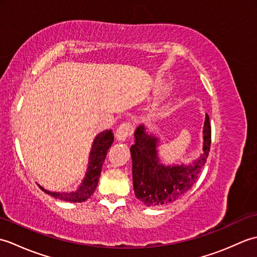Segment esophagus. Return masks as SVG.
Returning <instances> with one entry per match:
<instances>
[{
  "label": "esophagus",
  "mask_w": 257,
  "mask_h": 257,
  "mask_svg": "<svg viewBox=\"0 0 257 257\" xmlns=\"http://www.w3.org/2000/svg\"><path fill=\"white\" fill-rule=\"evenodd\" d=\"M134 134V127L132 123L123 122L118 127L116 132V138L119 141H124L130 138Z\"/></svg>",
  "instance_id": "obj_1"
}]
</instances>
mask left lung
I'll use <instances>...</instances> for the list:
<instances>
[{
    "label": "left lung",
    "mask_w": 257,
    "mask_h": 257,
    "mask_svg": "<svg viewBox=\"0 0 257 257\" xmlns=\"http://www.w3.org/2000/svg\"><path fill=\"white\" fill-rule=\"evenodd\" d=\"M158 139L139 125L135 132L133 158L135 195L147 206H162L189 191L206 162L211 147V122L206 114L203 127V152L189 166H163L157 154Z\"/></svg>",
    "instance_id": "left-lung-1"
}]
</instances>
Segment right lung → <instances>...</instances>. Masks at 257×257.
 <instances>
[{"label": "right lung", "mask_w": 257, "mask_h": 257, "mask_svg": "<svg viewBox=\"0 0 257 257\" xmlns=\"http://www.w3.org/2000/svg\"><path fill=\"white\" fill-rule=\"evenodd\" d=\"M113 143V133L110 130H106L97 136L96 139L92 144V148L89 156L88 169H87L86 177L80 187L73 191V192H51L44 188H40L44 191L45 193L54 196L55 199L66 201V202H84L89 199L95 192L97 188L98 181H99L101 168L103 161L106 159L107 152Z\"/></svg>", "instance_id": "1"}]
</instances>
